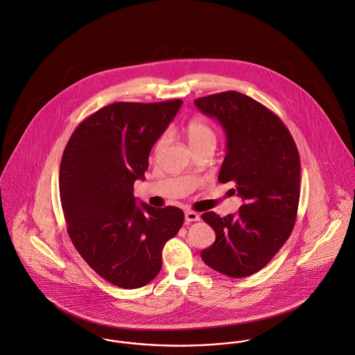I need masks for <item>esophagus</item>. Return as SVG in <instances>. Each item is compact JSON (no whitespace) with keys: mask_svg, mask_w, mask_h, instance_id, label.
<instances>
[{"mask_svg":"<svg viewBox=\"0 0 355 355\" xmlns=\"http://www.w3.org/2000/svg\"><path fill=\"white\" fill-rule=\"evenodd\" d=\"M200 220V215L195 211H185V222L191 223V222H197Z\"/></svg>","mask_w":355,"mask_h":355,"instance_id":"obj_1","label":"esophagus"}]
</instances>
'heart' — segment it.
Masks as SVG:
<instances>
[{
	"instance_id": "b5f03b06",
	"label": "heart",
	"mask_w": 355,
	"mask_h": 355,
	"mask_svg": "<svg viewBox=\"0 0 355 355\" xmlns=\"http://www.w3.org/2000/svg\"><path fill=\"white\" fill-rule=\"evenodd\" d=\"M185 133H187V137H188L191 146L193 147V150H196L198 147H202V146H215L216 140H218L214 126L208 121L202 119H191L185 125ZM166 141H167V135H162L157 140L155 147H154L155 154H159L162 151Z\"/></svg>"
}]
</instances>
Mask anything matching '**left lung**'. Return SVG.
Listing matches in <instances>:
<instances>
[{
  "instance_id": "8db88e82",
  "label": "left lung",
  "mask_w": 355,
  "mask_h": 355,
  "mask_svg": "<svg viewBox=\"0 0 355 355\" xmlns=\"http://www.w3.org/2000/svg\"><path fill=\"white\" fill-rule=\"evenodd\" d=\"M195 105L225 129L227 153L218 181L233 182V193L243 200L236 214L201 215L216 234L201 259L223 275H253L272 260L294 229L301 193L297 146L274 112L241 92L197 98Z\"/></svg>"
}]
</instances>
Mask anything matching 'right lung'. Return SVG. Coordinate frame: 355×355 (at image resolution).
Here are the masks:
<instances>
[{"mask_svg": "<svg viewBox=\"0 0 355 355\" xmlns=\"http://www.w3.org/2000/svg\"><path fill=\"white\" fill-rule=\"evenodd\" d=\"M182 101L117 102L88 116L72 133L60 166L68 234L80 256L121 288L148 284L162 268L164 243L184 223L182 209L136 204L153 146Z\"/></svg>", "mask_w": 355, "mask_h": 355, "instance_id": "1", "label": "right lung"}]
</instances>
